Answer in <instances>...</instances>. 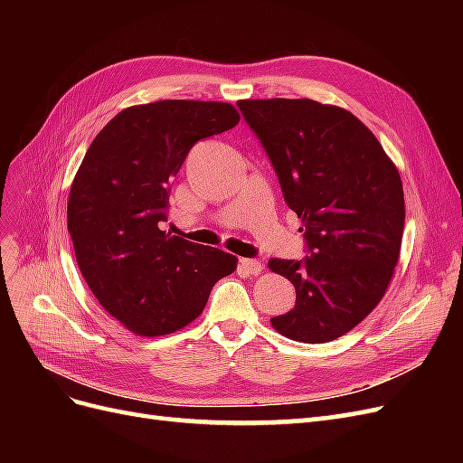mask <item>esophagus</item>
I'll return each mask as SVG.
<instances>
[{"label":"esophagus","instance_id":"obj_1","mask_svg":"<svg viewBox=\"0 0 463 463\" xmlns=\"http://www.w3.org/2000/svg\"><path fill=\"white\" fill-rule=\"evenodd\" d=\"M240 269L245 270L247 274H255L257 276L262 270V264L257 259H240Z\"/></svg>","mask_w":463,"mask_h":463}]
</instances>
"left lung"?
<instances>
[{"label": "left lung", "mask_w": 463, "mask_h": 463, "mask_svg": "<svg viewBox=\"0 0 463 463\" xmlns=\"http://www.w3.org/2000/svg\"><path fill=\"white\" fill-rule=\"evenodd\" d=\"M301 220L305 257L270 259L296 288V307L272 317L289 340L340 338L383 299L400 257L403 189L376 137L347 109L309 98L240 100Z\"/></svg>", "instance_id": "obj_1"}]
</instances>
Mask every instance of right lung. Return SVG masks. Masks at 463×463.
<instances>
[{"label":"right lung","mask_w":463,"mask_h":463,"mask_svg":"<svg viewBox=\"0 0 463 463\" xmlns=\"http://www.w3.org/2000/svg\"><path fill=\"white\" fill-rule=\"evenodd\" d=\"M240 123L232 104L160 100L119 111L96 135L75 175L67 228L94 298L138 335L197 318L237 259L165 233L174 177L201 138Z\"/></svg>","instance_id":"1"}]
</instances>
